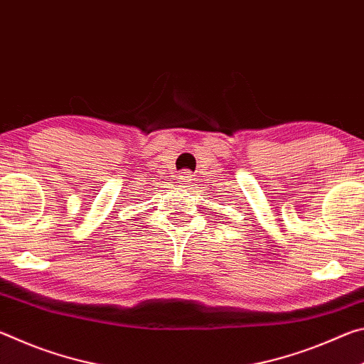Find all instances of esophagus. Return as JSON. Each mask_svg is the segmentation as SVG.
Returning a JSON list of instances; mask_svg holds the SVG:
<instances>
[{"label":"esophagus","mask_w":364,"mask_h":364,"mask_svg":"<svg viewBox=\"0 0 364 364\" xmlns=\"http://www.w3.org/2000/svg\"><path fill=\"white\" fill-rule=\"evenodd\" d=\"M178 183H180L183 188H191V184H193V175H191L189 171H181L180 176H178Z\"/></svg>","instance_id":"1"}]
</instances>
